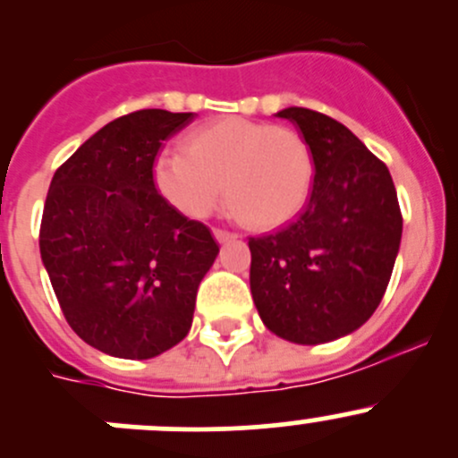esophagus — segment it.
Masks as SVG:
<instances>
[{"label": "esophagus", "instance_id": "1", "mask_svg": "<svg viewBox=\"0 0 458 458\" xmlns=\"http://www.w3.org/2000/svg\"><path fill=\"white\" fill-rule=\"evenodd\" d=\"M212 233H215L216 242H219V243L233 242V239H237V234L230 233V230H224V228H215V230H212Z\"/></svg>", "mask_w": 458, "mask_h": 458}]
</instances>
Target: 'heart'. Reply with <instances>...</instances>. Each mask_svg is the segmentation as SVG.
<instances>
[{
  "mask_svg": "<svg viewBox=\"0 0 458 458\" xmlns=\"http://www.w3.org/2000/svg\"><path fill=\"white\" fill-rule=\"evenodd\" d=\"M152 179L164 199L192 219L224 197L243 225L275 230L306 208L315 186V155L301 132L228 117L183 135L182 150L155 157Z\"/></svg>",
  "mask_w": 458,
  "mask_h": 458,
  "instance_id": "b5f03b06",
  "label": "heart"
}]
</instances>
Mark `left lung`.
<instances>
[{
    "mask_svg": "<svg viewBox=\"0 0 458 458\" xmlns=\"http://www.w3.org/2000/svg\"><path fill=\"white\" fill-rule=\"evenodd\" d=\"M276 117L310 143L315 186L297 219L250 237V290L267 330L317 345L350 335L377 310L403 216L387 165L344 123L297 106Z\"/></svg>",
    "mask_w": 458,
    "mask_h": 458,
    "instance_id": "1",
    "label": "left lung"
}]
</instances>
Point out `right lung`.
<instances>
[{"instance_id": "add662e5", "label": "right lung", "mask_w": 458, "mask_h": 458, "mask_svg": "<svg viewBox=\"0 0 458 458\" xmlns=\"http://www.w3.org/2000/svg\"><path fill=\"white\" fill-rule=\"evenodd\" d=\"M192 113L137 110L106 123L57 168L39 252L68 326L92 348L150 359L188 335L215 237L157 192L161 143Z\"/></svg>"}]
</instances>
